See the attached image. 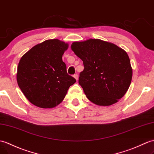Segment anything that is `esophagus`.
Here are the masks:
<instances>
[{
  "instance_id": "obj_1",
  "label": "esophagus",
  "mask_w": 154,
  "mask_h": 154,
  "mask_svg": "<svg viewBox=\"0 0 154 154\" xmlns=\"http://www.w3.org/2000/svg\"><path fill=\"white\" fill-rule=\"evenodd\" d=\"M73 77H74V78L75 79H76L77 81L78 80V74H77V73L74 74V75H73Z\"/></svg>"
}]
</instances>
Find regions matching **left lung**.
Returning <instances> with one entry per match:
<instances>
[{"label": "left lung", "instance_id": "8db88e82", "mask_svg": "<svg viewBox=\"0 0 154 154\" xmlns=\"http://www.w3.org/2000/svg\"><path fill=\"white\" fill-rule=\"evenodd\" d=\"M71 49L83 62L79 83L89 100L106 106L123 97L133 75L130 59L124 50L100 39L75 42Z\"/></svg>", "mask_w": 154, "mask_h": 154}]
</instances>
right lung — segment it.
I'll list each match as a JSON object with an SVG mask.
<instances>
[{
  "label": "right lung",
  "instance_id": "obj_1",
  "mask_svg": "<svg viewBox=\"0 0 154 154\" xmlns=\"http://www.w3.org/2000/svg\"><path fill=\"white\" fill-rule=\"evenodd\" d=\"M68 45L51 39L35 45L21 58L17 81L28 100L42 108L58 105L75 79L67 73L62 55Z\"/></svg>",
  "mask_w": 154,
  "mask_h": 154
}]
</instances>
